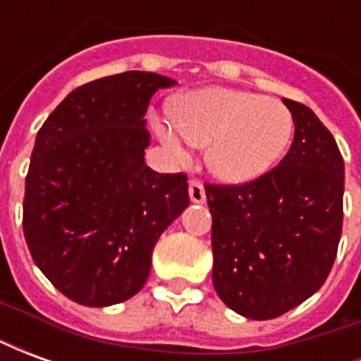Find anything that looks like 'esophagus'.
<instances>
[{
	"label": "esophagus",
	"mask_w": 361,
	"mask_h": 361,
	"mask_svg": "<svg viewBox=\"0 0 361 361\" xmlns=\"http://www.w3.org/2000/svg\"><path fill=\"white\" fill-rule=\"evenodd\" d=\"M189 197H191V203H197V204H201L207 201L204 188L201 181H197V180L189 181Z\"/></svg>",
	"instance_id": "34e87169"
}]
</instances>
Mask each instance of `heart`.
I'll use <instances>...</instances> for the list:
<instances>
[{
    "mask_svg": "<svg viewBox=\"0 0 361 361\" xmlns=\"http://www.w3.org/2000/svg\"><path fill=\"white\" fill-rule=\"evenodd\" d=\"M160 142L178 160L188 142L207 147V166L226 183H247L265 176L284 157L294 119L284 104L247 90H193L176 104V123L157 119Z\"/></svg>",
    "mask_w": 361,
    "mask_h": 361,
    "instance_id": "b5f03b06",
    "label": "heart"
}]
</instances>
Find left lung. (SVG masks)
<instances>
[{"label":"left lung","instance_id":"left-lung-1","mask_svg":"<svg viewBox=\"0 0 361 361\" xmlns=\"http://www.w3.org/2000/svg\"><path fill=\"white\" fill-rule=\"evenodd\" d=\"M294 141L276 168L243 185H204L212 284L243 317L267 321L325 284L342 234L344 160L313 111L282 98Z\"/></svg>","mask_w":361,"mask_h":361}]
</instances>
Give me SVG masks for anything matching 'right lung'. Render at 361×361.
<instances>
[{
    "label": "right lung",
    "instance_id": "add662e5",
    "mask_svg": "<svg viewBox=\"0 0 361 361\" xmlns=\"http://www.w3.org/2000/svg\"><path fill=\"white\" fill-rule=\"evenodd\" d=\"M173 79L102 77L66 96L36 135L23 230L36 267L69 300L106 307L149 279L152 250L188 209L185 173L145 164L147 108Z\"/></svg>",
    "mask_w": 361,
    "mask_h": 361
}]
</instances>
